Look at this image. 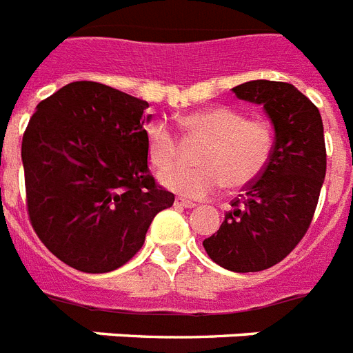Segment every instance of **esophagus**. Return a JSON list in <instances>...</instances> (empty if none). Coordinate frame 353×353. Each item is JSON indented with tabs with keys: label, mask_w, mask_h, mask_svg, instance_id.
Returning <instances> with one entry per match:
<instances>
[{
	"label": "esophagus",
	"mask_w": 353,
	"mask_h": 353,
	"mask_svg": "<svg viewBox=\"0 0 353 353\" xmlns=\"http://www.w3.org/2000/svg\"><path fill=\"white\" fill-rule=\"evenodd\" d=\"M176 205L177 207H181V209H194V207H196L194 201H188V199H181V198L176 199Z\"/></svg>",
	"instance_id": "1"
}]
</instances>
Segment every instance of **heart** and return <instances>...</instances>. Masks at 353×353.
<instances>
[{
	"instance_id": "heart-1",
	"label": "heart",
	"mask_w": 353,
	"mask_h": 353,
	"mask_svg": "<svg viewBox=\"0 0 353 353\" xmlns=\"http://www.w3.org/2000/svg\"><path fill=\"white\" fill-rule=\"evenodd\" d=\"M183 130L203 141L196 154L198 168H170L159 183L183 198L201 199L223 185L240 190L256 181L268 168L274 135L265 121L247 119L231 106L196 110L179 119ZM150 165L165 170L177 157V139L165 121L150 122L144 130Z\"/></svg>"
}]
</instances>
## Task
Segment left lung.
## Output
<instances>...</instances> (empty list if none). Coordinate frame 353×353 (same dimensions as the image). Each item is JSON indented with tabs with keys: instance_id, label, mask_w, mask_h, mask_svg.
<instances>
[{
	"instance_id": "8db88e82",
	"label": "left lung",
	"mask_w": 353,
	"mask_h": 353,
	"mask_svg": "<svg viewBox=\"0 0 353 353\" xmlns=\"http://www.w3.org/2000/svg\"><path fill=\"white\" fill-rule=\"evenodd\" d=\"M232 91L263 106L274 128L273 154L203 247L221 268L254 273L284 260L312 223L326 176L324 128L317 106L295 85L251 80Z\"/></svg>"
}]
</instances>
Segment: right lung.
<instances>
[{
  "mask_svg": "<svg viewBox=\"0 0 353 353\" xmlns=\"http://www.w3.org/2000/svg\"><path fill=\"white\" fill-rule=\"evenodd\" d=\"M148 102L71 82L36 106L23 133L27 210L43 245L84 273L121 268L174 194L150 174Z\"/></svg>",
  "mask_w": 353,
  "mask_h": 353,
  "instance_id": "right-lung-1",
  "label": "right lung"
}]
</instances>
